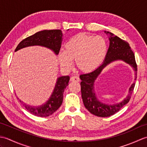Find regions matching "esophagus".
Wrapping results in <instances>:
<instances>
[{"label":"esophagus","mask_w":147,"mask_h":147,"mask_svg":"<svg viewBox=\"0 0 147 147\" xmlns=\"http://www.w3.org/2000/svg\"><path fill=\"white\" fill-rule=\"evenodd\" d=\"M71 82H78L80 81V78L78 76H72L71 78V80H70Z\"/></svg>","instance_id":"34e87169"}]
</instances>
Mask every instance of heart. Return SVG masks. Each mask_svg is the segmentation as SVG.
<instances>
[{
	"instance_id": "obj_1",
	"label": "heart",
	"mask_w": 147,
	"mask_h": 147,
	"mask_svg": "<svg viewBox=\"0 0 147 147\" xmlns=\"http://www.w3.org/2000/svg\"><path fill=\"white\" fill-rule=\"evenodd\" d=\"M107 51V43L102 37L80 33L65 43L64 52L59 56V63L62 67L70 69L76 59L79 69L90 72L102 64Z\"/></svg>"
}]
</instances>
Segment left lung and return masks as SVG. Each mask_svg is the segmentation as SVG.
<instances>
[{"instance_id": "left-lung-1", "label": "left lung", "mask_w": 147, "mask_h": 147, "mask_svg": "<svg viewBox=\"0 0 147 147\" xmlns=\"http://www.w3.org/2000/svg\"><path fill=\"white\" fill-rule=\"evenodd\" d=\"M106 33V32H105ZM106 33L111 34L109 38L110 45L108 49L105 59L103 64L96 68L95 70L89 73L81 74L80 78L81 82V92L82 96L85 107L92 114L98 117H109L116 113L120 109L129 102L131 98V95L135 88V83L132 84L129 88V94L126 98L121 103L114 105H107L101 103L96 98L94 92L95 80L101 73L103 69L106 65L111 63V62L116 60H123L130 64L137 71V64L135 61V54L131 49L128 42L124 40L121 39L119 37L114 36L111 33L107 32ZM136 76L135 77V80Z\"/></svg>"}]
</instances>
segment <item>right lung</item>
I'll use <instances>...</instances> for the list:
<instances>
[{
    "mask_svg": "<svg viewBox=\"0 0 147 147\" xmlns=\"http://www.w3.org/2000/svg\"><path fill=\"white\" fill-rule=\"evenodd\" d=\"M62 36V32L60 30H43L22 40L16 47L15 51L28 46L41 45L52 49L56 54H58L61 47ZM69 78V76L59 77L51 98L46 104L40 107H32L20 100V101L26 110L32 114L40 117L49 116L62 105L63 93L68 85Z\"/></svg>",
    "mask_w": 147,
    "mask_h": 147,
    "instance_id": "obj_1",
    "label": "right lung"
}]
</instances>
